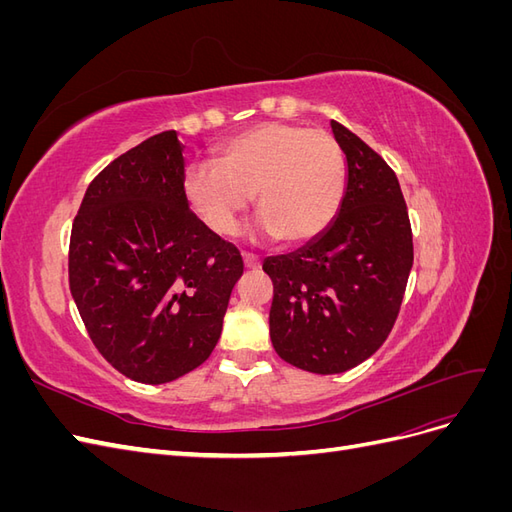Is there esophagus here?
Masks as SVG:
<instances>
[{
	"label": "esophagus",
	"instance_id": "esophagus-1",
	"mask_svg": "<svg viewBox=\"0 0 512 512\" xmlns=\"http://www.w3.org/2000/svg\"><path fill=\"white\" fill-rule=\"evenodd\" d=\"M243 262L247 269H258L260 267V258L256 254H250V252H243Z\"/></svg>",
	"mask_w": 512,
	"mask_h": 512
}]
</instances>
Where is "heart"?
Wrapping results in <instances>:
<instances>
[{"instance_id":"heart-1","label":"heart","mask_w":512,"mask_h":512,"mask_svg":"<svg viewBox=\"0 0 512 512\" xmlns=\"http://www.w3.org/2000/svg\"><path fill=\"white\" fill-rule=\"evenodd\" d=\"M346 162L324 130L294 123H260L218 149L213 162H194L183 175V194L213 235H235L252 194L260 237L286 243L318 237L342 205Z\"/></svg>"}]
</instances>
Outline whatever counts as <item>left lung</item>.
<instances>
[{
	"instance_id": "left-lung-1",
	"label": "left lung",
	"mask_w": 512,
	"mask_h": 512,
	"mask_svg": "<svg viewBox=\"0 0 512 512\" xmlns=\"http://www.w3.org/2000/svg\"><path fill=\"white\" fill-rule=\"evenodd\" d=\"M348 181L324 232L262 269L273 282L275 352L312 374H342L369 359L397 320L414 260L408 207L393 168L342 123Z\"/></svg>"
}]
</instances>
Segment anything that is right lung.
<instances>
[{"instance_id": "obj_1", "label": "right lung", "mask_w": 512, "mask_h": 512, "mask_svg": "<svg viewBox=\"0 0 512 512\" xmlns=\"http://www.w3.org/2000/svg\"><path fill=\"white\" fill-rule=\"evenodd\" d=\"M183 170L175 130L147 138L89 183L70 235V292L91 342L145 384L209 359L243 275L237 247L190 211Z\"/></svg>"}]
</instances>
